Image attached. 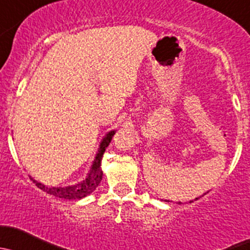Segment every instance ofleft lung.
Masks as SVG:
<instances>
[{
	"mask_svg": "<svg viewBox=\"0 0 250 250\" xmlns=\"http://www.w3.org/2000/svg\"><path fill=\"white\" fill-rule=\"evenodd\" d=\"M196 200H197V199H196ZM191 202H192V201H191Z\"/></svg>",
	"mask_w": 250,
	"mask_h": 250,
	"instance_id": "left-lung-1",
	"label": "left lung"
}]
</instances>
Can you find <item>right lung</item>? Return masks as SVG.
<instances>
[{"label":"right lung","instance_id":"right-lung-1","mask_svg":"<svg viewBox=\"0 0 250 250\" xmlns=\"http://www.w3.org/2000/svg\"><path fill=\"white\" fill-rule=\"evenodd\" d=\"M115 131H110L109 133H107L106 137L102 141L101 146H100L99 153H97L96 159H95L94 165L91 167V171H90L89 176L84 179L83 182L78 183L76 185H71V187H65V188H49L45 185L41 184V183L36 182L35 179H32L33 183L40 188L41 190L45 191L47 194L53 195V196L59 197V199H66V200H79L85 197L86 195L91 194L95 189L97 188V185L101 183L102 176H104V172L101 168V163L102 158H104V154L106 151V148L108 144L112 141V137L114 136Z\"/></svg>","mask_w":250,"mask_h":250}]
</instances>
